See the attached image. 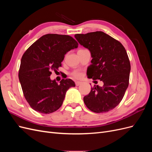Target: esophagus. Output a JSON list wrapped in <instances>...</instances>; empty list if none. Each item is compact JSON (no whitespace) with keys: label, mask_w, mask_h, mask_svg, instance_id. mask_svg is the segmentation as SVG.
<instances>
[{"label":"esophagus","mask_w":152,"mask_h":152,"mask_svg":"<svg viewBox=\"0 0 152 152\" xmlns=\"http://www.w3.org/2000/svg\"><path fill=\"white\" fill-rule=\"evenodd\" d=\"M82 84V82H80V81H77V82H75V85L77 86H80V85H81Z\"/></svg>","instance_id":"obj_1"}]
</instances>
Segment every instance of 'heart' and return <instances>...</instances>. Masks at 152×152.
I'll return each instance as SVG.
<instances>
[{
  "label": "heart",
  "instance_id": "1",
  "mask_svg": "<svg viewBox=\"0 0 152 152\" xmlns=\"http://www.w3.org/2000/svg\"><path fill=\"white\" fill-rule=\"evenodd\" d=\"M73 76L77 78V79H79V78L81 77L82 76V74L80 73V72H74L73 73Z\"/></svg>",
  "mask_w": 152,
  "mask_h": 152
}]
</instances>
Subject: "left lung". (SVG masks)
I'll return each mask as SVG.
<instances>
[{"label": "left lung", "instance_id": "8db88e82", "mask_svg": "<svg viewBox=\"0 0 152 152\" xmlns=\"http://www.w3.org/2000/svg\"><path fill=\"white\" fill-rule=\"evenodd\" d=\"M74 37L93 58L87 70V77L103 82L102 87L91 88L84 102L92 112H108L120 103L129 86L131 65L126 50L120 42L103 31Z\"/></svg>", "mask_w": 152, "mask_h": 152}]
</instances>
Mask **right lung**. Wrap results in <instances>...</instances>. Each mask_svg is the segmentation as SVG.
Here are the masks:
<instances>
[{"label":"right lung","instance_id":"right-lung-1","mask_svg":"<svg viewBox=\"0 0 152 152\" xmlns=\"http://www.w3.org/2000/svg\"><path fill=\"white\" fill-rule=\"evenodd\" d=\"M77 47V42L70 36L46 34L23 55L18 77L25 98L35 111L45 114L56 111L68 89L75 86L70 79H62L58 84L50 76L61 66L65 55Z\"/></svg>","mask_w":152,"mask_h":152}]
</instances>
